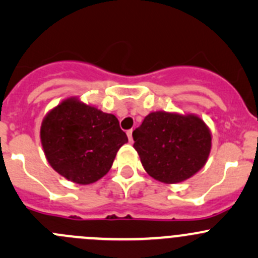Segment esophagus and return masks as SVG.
Returning a JSON list of instances; mask_svg holds the SVG:
<instances>
[{"label": "esophagus", "mask_w": 258, "mask_h": 258, "mask_svg": "<svg viewBox=\"0 0 258 258\" xmlns=\"http://www.w3.org/2000/svg\"><path fill=\"white\" fill-rule=\"evenodd\" d=\"M127 136H128L130 142L134 141V139H132V130H128V131H127Z\"/></svg>", "instance_id": "obj_1"}]
</instances>
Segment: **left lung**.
<instances>
[{
    "mask_svg": "<svg viewBox=\"0 0 258 258\" xmlns=\"http://www.w3.org/2000/svg\"><path fill=\"white\" fill-rule=\"evenodd\" d=\"M132 137L146 172L165 183H177L199 172L211 151L209 127L195 114L151 112Z\"/></svg>",
    "mask_w": 258,
    "mask_h": 258,
    "instance_id": "obj_1",
    "label": "left lung"
}]
</instances>
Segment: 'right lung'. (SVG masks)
Masks as SVG:
<instances>
[{"instance_id":"obj_1","label":"right lung","mask_w":258,"mask_h":258,"mask_svg":"<svg viewBox=\"0 0 258 258\" xmlns=\"http://www.w3.org/2000/svg\"><path fill=\"white\" fill-rule=\"evenodd\" d=\"M127 141L116 116L74 97L49 111L41 124V142L48 163L79 184L103 177Z\"/></svg>"}]
</instances>
